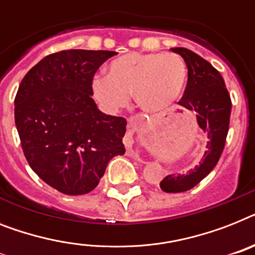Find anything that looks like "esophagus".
Returning <instances> with one entry per match:
<instances>
[{
	"label": "esophagus",
	"mask_w": 255,
	"mask_h": 255,
	"mask_svg": "<svg viewBox=\"0 0 255 255\" xmlns=\"http://www.w3.org/2000/svg\"><path fill=\"white\" fill-rule=\"evenodd\" d=\"M128 127H129V129H132V131H136V127H134L133 124H132L131 121H129V124H128ZM127 154L129 157H133V158H138V154H137V153H134L133 150H128Z\"/></svg>",
	"instance_id": "obj_1"
}]
</instances>
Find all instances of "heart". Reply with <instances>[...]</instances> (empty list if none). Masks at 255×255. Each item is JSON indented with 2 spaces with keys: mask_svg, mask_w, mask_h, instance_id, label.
I'll use <instances>...</instances> for the list:
<instances>
[{
  "mask_svg": "<svg viewBox=\"0 0 255 255\" xmlns=\"http://www.w3.org/2000/svg\"><path fill=\"white\" fill-rule=\"evenodd\" d=\"M185 80L186 67L179 56L132 52L111 61L109 74L95 76L92 89L107 113H117L126 106L131 93L142 110L156 113L177 101Z\"/></svg>",
  "mask_w": 255,
  "mask_h": 255,
  "instance_id": "1",
  "label": "heart"
}]
</instances>
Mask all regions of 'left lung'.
Here are the masks:
<instances>
[{"instance_id": "left-lung-1", "label": "left lung", "mask_w": 255, "mask_h": 255, "mask_svg": "<svg viewBox=\"0 0 255 255\" xmlns=\"http://www.w3.org/2000/svg\"><path fill=\"white\" fill-rule=\"evenodd\" d=\"M171 51L182 56L188 69L179 105L195 111L198 124L207 136L206 150L195 166L185 174H170L161 181L162 191L183 192L195 187L216 166L228 134L232 102L221 74L207 60L183 47Z\"/></svg>"}]
</instances>
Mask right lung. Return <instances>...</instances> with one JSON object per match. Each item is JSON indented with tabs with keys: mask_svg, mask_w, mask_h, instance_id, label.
<instances>
[{
	"mask_svg": "<svg viewBox=\"0 0 255 255\" xmlns=\"http://www.w3.org/2000/svg\"><path fill=\"white\" fill-rule=\"evenodd\" d=\"M114 51L68 49L31 68L15 95L14 118L24 157L40 179L67 195L98 186L107 163L126 152L127 122L99 111L95 72Z\"/></svg>",
	"mask_w": 255,
	"mask_h": 255,
	"instance_id": "right-lung-1",
	"label": "right lung"
}]
</instances>
